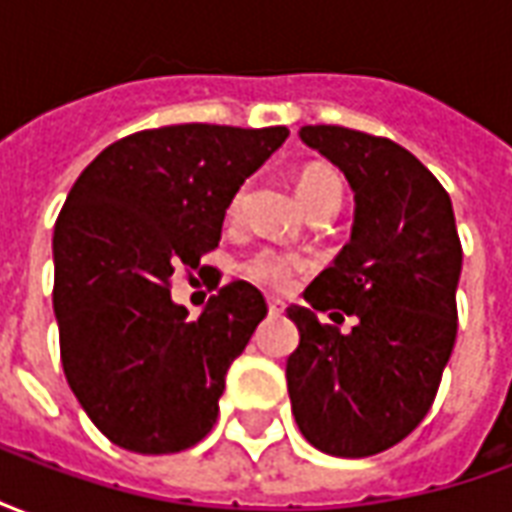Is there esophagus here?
Masks as SVG:
<instances>
[{
    "mask_svg": "<svg viewBox=\"0 0 512 512\" xmlns=\"http://www.w3.org/2000/svg\"><path fill=\"white\" fill-rule=\"evenodd\" d=\"M282 310H285V304H282V301L268 299V312H271V315H282Z\"/></svg>",
    "mask_w": 512,
    "mask_h": 512,
    "instance_id": "34e87169",
    "label": "esophagus"
}]
</instances>
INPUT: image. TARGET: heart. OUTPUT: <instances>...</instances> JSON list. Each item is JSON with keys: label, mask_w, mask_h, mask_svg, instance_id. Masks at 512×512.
<instances>
[{"label": "heart", "mask_w": 512, "mask_h": 512, "mask_svg": "<svg viewBox=\"0 0 512 512\" xmlns=\"http://www.w3.org/2000/svg\"><path fill=\"white\" fill-rule=\"evenodd\" d=\"M296 194H299V200L304 202L307 211L318 208V205H337L340 208L345 197V186L337 169H332L329 164H310V167L301 169L299 178H296ZM244 197L246 189L235 191V197L230 200V216L241 211ZM304 268H307V263L301 257L266 249V252H257L255 257L246 260L244 274L260 288L288 290L296 282V274H301Z\"/></svg>", "instance_id": "obj_1"}]
</instances>
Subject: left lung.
I'll list each match as a JSON object with an SVG mask.
<instances>
[{"label": "left lung", "mask_w": 512, "mask_h": 512, "mask_svg": "<svg viewBox=\"0 0 512 512\" xmlns=\"http://www.w3.org/2000/svg\"><path fill=\"white\" fill-rule=\"evenodd\" d=\"M299 136L340 167L356 211L351 241L304 290L310 307H288L299 326L290 406L312 447L367 458L406 439L439 392L458 334L461 238L450 194L406 147L343 126ZM326 309L354 314L355 329L318 322Z\"/></svg>", "instance_id": "8db88e82"}]
</instances>
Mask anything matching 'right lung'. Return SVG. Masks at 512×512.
<instances>
[{
	"label": "right lung",
	"mask_w": 512,
	"mask_h": 512,
	"mask_svg": "<svg viewBox=\"0 0 512 512\" xmlns=\"http://www.w3.org/2000/svg\"><path fill=\"white\" fill-rule=\"evenodd\" d=\"M288 134L150 128L117 139L73 183L54 224L62 370L117 447L169 455L211 433L227 367L266 318V299L238 279L191 321L169 279L219 246L235 191Z\"/></svg>",
	"instance_id": "add662e5"
}]
</instances>
